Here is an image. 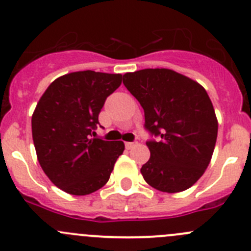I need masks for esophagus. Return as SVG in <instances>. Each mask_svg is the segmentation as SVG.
I'll list each match as a JSON object with an SVG mask.
<instances>
[{
    "instance_id": "obj_1",
    "label": "esophagus",
    "mask_w": 251,
    "mask_h": 251,
    "mask_svg": "<svg viewBox=\"0 0 251 251\" xmlns=\"http://www.w3.org/2000/svg\"><path fill=\"white\" fill-rule=\"evenodd\" d=\"M135 146H136V143H133V142H126L125 143L126 149H132Z\"/></svg>"
}]
</instances>
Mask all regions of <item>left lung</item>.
Instances as JSON below:
<instances>
[{"instance_id": "8db88e82", "label": "left lung", "mask_w": 251, "mask_h": 251, "mask_svg": "<svg viewBox=\"0 0 251 251\" xmlns=\"http://www.w3.org/2000/svg\"><path fill=\"white\" fill-rule=\"evenodd\" d=\"M123 82L143 108L146 130L158 138L147 142L144 181L166 193L186 191L203 176L216 143L219 124L206 91L170 69L126 73Z\"/></svg>"}]
</instances>
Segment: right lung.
I'll return each mask as SVG.
<instances>
[{"label":"right lung","mask_w":251,"mask_h":251,"mask_svg":"<svg viewBox=\"0 0 251 251\" xmlns=\"http://www.w3.org/2000/svg\"><path fill=\"white\" fill-rule=\"evenodd\" d=\"M121 81V74L70 73L55 78L40 98L31 118L32 140L42 170L62 191L86 196L109 179L125 144L92 135L105 100Z\"/></svg>","instance_id":"add662e5"}]
</instances>
